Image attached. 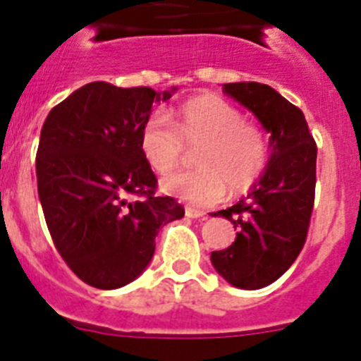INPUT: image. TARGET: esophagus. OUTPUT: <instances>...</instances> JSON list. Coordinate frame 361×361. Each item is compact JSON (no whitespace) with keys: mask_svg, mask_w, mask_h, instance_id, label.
<instances>
[{"mask_svg":"<svg viewBox=\"0 0 361 361\" xmlns=\"http://www.w3.org/2000/svg\"><path fill=\"white\" fill-rule=\"evenodd\" d=\"M204 215H206V213L200 212V209L190 208V206H188V208H186V216H188V219H204Z\"/></svg>","mask_w":361,"mask_h":361,"instance_id":"obj_1","label":"esophagus"}]
</instances>
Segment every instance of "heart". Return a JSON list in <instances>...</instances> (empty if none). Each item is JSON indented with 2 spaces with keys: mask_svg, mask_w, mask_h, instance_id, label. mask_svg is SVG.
Returning <instances> with one entry per match:
<instances>
[{
  "mask_svg": "<svg viewBox=\"0 0 361 361\" xmlns=\"http://www.w3.org/2000/svg\"><path fill=\"white\" fill-rule=\"evenodd\" d=\"M197 148L195 171L164 178L162 190L193 206H212L231 193H245L269 164V139L258 124L216 95H199L178 106L175 121L153 114L142 124L139 148L152 171L166 175Z\"/></svg>",
  "mask_w": 361,
  "mask_h": 361,
  "instance_id": "obj_1",
  "label": "heart"
}]
</instances>
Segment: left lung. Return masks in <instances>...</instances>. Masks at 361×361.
Wrapping results in <instances>:
<instances>
[{
  "label": "left lung",
  "mask_w": 361,
  "mask_h": 361,
  "mask_svg": "<svg viewBox=\"0 0 361 361\" xmlns=\"http://www.w3.org/2000/svg\"><path fill=\"white\" fill-rule=\"evenodd\" d=\"M222 92L237 99L271 133V159L245 199L213 215L238 229L228 250L213 251L220 276L240 289H260L291 267L305 244L314 206L317 142L298 106L271 86L228 82Z\"/></svg>",
  "instance_id": "left-lung-1"
}]
</instances>
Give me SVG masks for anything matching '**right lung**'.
Segmentation results:
<instances>
[{
  "label": "right lung",
  "instance_id": "add662e5",
  "mask_svg": "<svg viewBox=\"0 0 361 361\" xmlns=\"http://www.w3.org/2000/svg\"><path fill=\"white\" fill-rule=\"evenodd\" d=\"M170 92L88 82L50 110L36 155L37 193L56 250L85 283L123 288L141 275L159 229L183 219L139 148L153 103ZM136 199L133 200V197Z\"/></svg>",
  "mask_w": 361,
  "mask_h": 361
}]
</instances>
